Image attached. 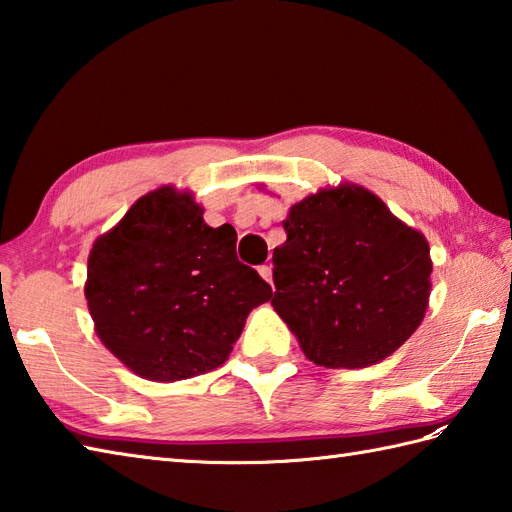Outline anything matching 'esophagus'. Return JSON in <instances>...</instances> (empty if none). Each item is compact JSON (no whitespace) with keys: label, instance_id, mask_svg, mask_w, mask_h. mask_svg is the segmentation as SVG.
I'll return each instance as SVG.
<instances>
[{"label":"esophagus","instance_id":"34e87169","mask_svg":"<svg viewBox=\"0 0 512 512\" xmlns=\"http://www.w3.org/2000/svg\"><path fill=\"white\" fill-rule=\"evenodd\" d=\"M257 270H259V275H262L266 281H273V266L264 264V266H259Z\"/></svg>","mask_w":512,"mask_h":512}]
</instances>
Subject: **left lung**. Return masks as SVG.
Here are the masks:
<instances>
[{
	"instance_id": "obj_1",
	"label": "left lung",
	"mask_w": 512,
	"mask_h": 512,
	"mask_svg": "<svg viewBox=\"0 0 512 512\" xmlns=\"http://www.w3.org/2000/svg\"><path fill=\"white\" fill-rule=\"evenodd\" d=\"M273 253V308L314 365L358 369L418 330L431 295L429 242L361 184L290 206Z\"/></svg>"
}]
</instances>
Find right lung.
Wrapping results in <instances>:
<instances>
[{"label":"right lung","mask_w":512,"mask_h":512,"mask_svg":"<svg viewBox=\"0 0 512 512\" xmlns=\"http://www.w3.org/2000/svg\"><path fill=\"white\" fill-rule=\"evenodd\" d=\"M191 191L160 187L96 237L85 299L101 343L140 378L173 383L220 367L273 290L209 226Z\"/></svg>","instance_id":"right-lung-1"}]
</instances>
